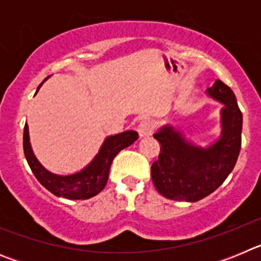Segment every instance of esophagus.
I'll list each match as a JSON object with an SVG mask.
<instances>
[{"mask_svg": "<svg viewBox=\"0 0 261 261\" xmlns=\"http://www.w3.org/2000/svg\"><path fill=\"white\" fill-rule=\"evenodd\" d=\"M137 132L140 135V137H147L153 133V124L150 121H146V120H142L141 123L138 124Z\"/></svg>", "mask_w": 261, "mask_h": 261, "instance_id": "34e87169", "label": "esophagus"}]
</instances>
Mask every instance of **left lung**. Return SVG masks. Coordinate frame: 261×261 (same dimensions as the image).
<instances>
[{
	"label": "left lung",
	"mask_w": 261,
	"mask_h": 261,
	"mask_svg": "<svg viewBox=\"0 0 261 261\" xmlns=\"http://www.w3.org/2000/svg\"><path fill=\"white\" fill-rule=\"evenodd\" d=\"M205 93L223 106L218 140L200 146L171 124H165L154 133L162 146L158 161L151 165V179L166 199L188 202L204 199L225 181L238 159L243 119L237 98L220 80Z\"/></svg>",
	"instance_id": "8db88e82"
}]
</instances>
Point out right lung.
<instances>
[{
    "instance_id": "right-lung-1",
    "label": "right lung",
    "mask_w": 261,
    "mask_h": 261,
    "mask_svg": "<svg viewBox=\"0 0 261 261\" xmlns=\"http://www.w3.org/2000/svg\"><path fill=\"white\" fill-rule=\"evenodd\" d=\"M47 80L48 78H45L44 81ZM43 84L44 82L39 85L36 93ZM137 138L138 133L136 130H126L123 133L108 136L105 138L98 154L94 156L89 165L74 174L68 175L53 174L39 162L30 142L27 123L23 132V150H24V156L29 162L31 171L40 181L41 186L45 187L49 192L69 200H86L102 192L107 184L111 163L116 154L125 147L130 146L133 142L137 141Z\"/></svg>"
}]
</instances>
